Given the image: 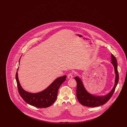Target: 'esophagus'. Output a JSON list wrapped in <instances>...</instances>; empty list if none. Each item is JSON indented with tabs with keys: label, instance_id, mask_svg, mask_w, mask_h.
Returning <instances> with one entry per match:
<instances>
[{
	"label": "esophagus",
	"instance_id": "obj_1",
	"mask_svg": "<svg viewBox=\"0 0 127 127\" xmlns=\"http://www.w3.org/2000/svg\"><path fill=\"white\" fill-rule=\"evenodd\" d=\"M67 78L68 79H72L73 74L72 73H70L67 75Z\"/></svg>",
	"mask_w": 127,
	"mask_h": 127
}]
</instances>
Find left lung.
I'll return each mask as SVG.
<instances>
[{
  "label": "left lung",
  "mask_w": 127,
  "mask_h": 127,
  "mask_svg": "<svg viewBox=\"0 0 127 127\" xmlns=\"http://www.w3.org/2000/svg\"><path fill=\"white\" fill-rule=\"evenodd\" d=\"M115 70V84L112 90L108 94L104 96H95L88 92L85 88L81 79L79 77H75V79L77 81V97L80 103L85 106L89 107H95L102 105L107 102L112 96L116 87L119 81V73L118 71V65L115 56L111 54V62Z\"/></svg>",
  "instance_id": "8db88e82"
}]
</instances>
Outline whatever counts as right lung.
Segmentation results:
<instances>
[{
    "mask_svg": "<svg viewBox=\"0 0 127 127\" xmlns=\"http://www.w3.org/2000/svg\"><path fill=\"white\" fill-rule=\"evenodd\" d=\"M21 57L19 61V65ZM18 67L16 74V79L20 96L29 104L39 108H47L54 103L57 97L59 89L66 78V76L59 77L56 79L45 90L38 93H33L25 91L22 88L18 80Z\"/></svg>",
    "mask_w": 127,
    "mask_h": 127,
    "instance_id": "add662e5",
    "label": "right lung"
}]
</instances>
